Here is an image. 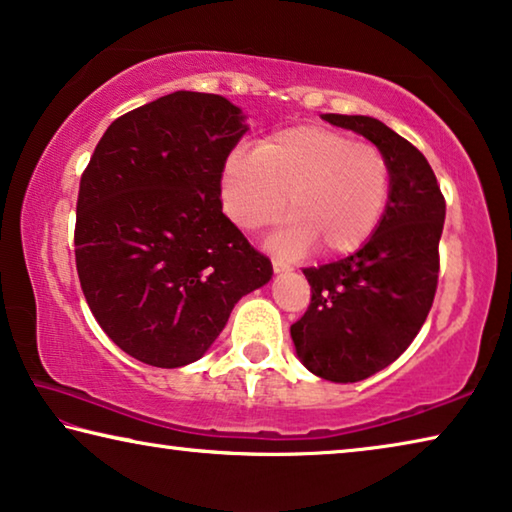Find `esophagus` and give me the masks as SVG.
Segmentation results:
<instances>
[{"label": "esophagus", "mask_w": 512, "mask_h": 512, "mask_svg": "<svg viewBox=\"0 0 512 512\" xmlns=\"http://www.w3.org/2000/svg\"><path fill=\"white\" fill-rule=\"evenodd\" d=\"M272 270H274L276 274H283V272H290L292 267H290L286 261H281V258H272Z\"/></svg>", "instance_id": "obj_1"}]
</instances>
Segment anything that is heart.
<instances>
[{
	"label": "heart",
	"mask_w": 512,
	"mask_h": 512,
	"mask_svg": "<svg viewBox=\"0 0 512 512\" xmlns=\"http://www.w3.org/2000/svg\"><path fill=\"white\" fill-rule=\"evenodd\" d=\"M292 217L270 238L281 254H349L372 236L390 195V165L379 147L333 129L299 124L274 131L256 149L240 147L222 170L226 215L245 231Z\"/></svg>",
	"instance_id": "b5f03b06"
}]
</instances>
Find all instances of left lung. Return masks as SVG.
Segmentation results:
<instances>
[{"instance_id":"left-lung-1","label":"left lung","mask_w":512,"mask_h":512,"mask_svg":"<svg viewBox=\"0 0 512 512\" xmlns=\"http://www.w3.org/2000/svg\"><path fill=\"white\" fill-rule=\"evenodd\" d=\"M322 120L360 133L390 165L381 222L351 256L306 267L311 306L290 326L306 370L333 383H356L404 354L431 311L445 197L420 149L383 122L338 113Z\"/></svg>"}]
</instances>
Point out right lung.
<instances>
[{
	"label": "right lung",
	"mask_w": 512,
	"mask_h": 512,
	"mask_svg": "<svg viewBox=\"0 0 512 512\" xmlns=\"http://www.w3.org/2000/svg\"><path fill=\"white\" fill-rule=\"evenodd\" d=\"M220 95L177 90L106 129L81 177L74 256L95 320L140 363L206 354L272 263L222 213V170L247 133Z\"/></svg>",
	"instance_id": "right-lung-1"
}]
</instances>
